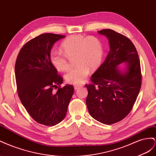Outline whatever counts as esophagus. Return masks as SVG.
<instances>
[{
    "instance_id": "1",
    "label": "esophagus",
    "mask_w": 156,
    "mask_h": 156,
    "mask_svg": "<svg viewBox=\"0 0 156 156\" xmlns=\"http://www.w3.org/2000/svg\"><path fill=\"white\" fill-rule=\"evenodd\" d=\"M82 86H82V85H75V86H74V87L75 90H78V89L82 87Z\"/></svg>"
}]
</instances>
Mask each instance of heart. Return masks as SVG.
<instances>
[{"mask_svg":"<svg viewBox=\"0 0 156 156\" xmlns=\"http://www.w3.org/2000/svg\"><path fill=\"white\" fill-rule=\"evenodd\" d=\"M63 52L53 50L50 54L51 65L61 72L70 67L69 59L75 56V67L65 76L66 81L74 85H80L86 80L90 69L95 70L100 66L103 56V47L97 37H86L81 34L72 35L61 43Z\"/></svg>","mask_w":156,"mask_h":156,"instance_id":"b5f03b06","label":"heart"}]
</instances>
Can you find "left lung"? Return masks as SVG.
Instances as JSON below:
<instances>
[{
  "instance_id": "1",
  "label": "left lung",
  "mask_w": 156,
  "mask_h": 156,
  "mask_svg": "<svg viewBox=\"0 0 156 156\" xmlns=\"http://www.w3.org/2000/svg\"><path fill=\"white\" fill-rule=\"evenodd\" d=\"M98 33L108 39L110 51L104 63L86 84V105L90 115L102 123L111 125L121 121L131 112L142 83L140 59L134 44L124 35L111 29ZM124 62L122 72L117 66Z\"/></svg>"
}]
</instances>
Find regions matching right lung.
I'll use <instances>...</instances> for the list:
<instances>
[{"instance_id":"add662e5","label":"right lung","mask_w":156,"mask_h":156,"mask_svg":"<svg viewBox=\"0 0 156 156\" xmlns=\"http://www.w3.org/2000/svg\"><path fill=\"white\" fill-rule=\"evenodd\" d=\"M64 37L53 33L39 35L24 44L16 61V81L21 103L35 121L46 126H55L65 118L74 93L72 85L61 87L63 79L50 60L53 44Z\"/></svg>"}]
</instances>
